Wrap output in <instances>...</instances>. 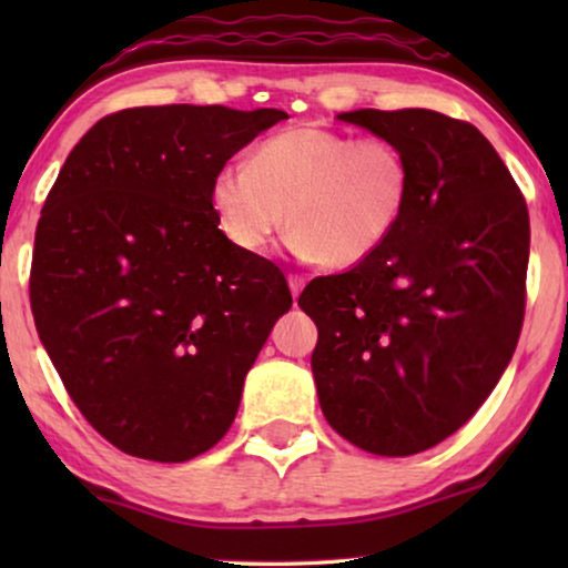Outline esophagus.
Masks as SVG:
<instances>
[{
	"label": "esophagus",
	"mask_w": 568,
	"mask_h": 568,
	"mask_svg": "<svg viewBox=\"0 0 568 568\" xmlns=\"http://www.w3.org/2000/svg\"><path fill=\"white\" fill-rule=\"evenodd\" d=\"M286 282H290V290H292L294 297H297V294L302 292V286H305L307 278L300 276V274H290V276H286Z\"/></svg>",
	"instance_id": "obj_1"
}]
</instances>
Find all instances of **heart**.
I'll use <instances>...</instances> for the list:
<instances>
[{
    "instance_id": "heart-1",
    "label": "heart",
    "mask_w": 568,
    "mask_h": 568,
    "mask_svg": "<svg viewBox=\"0 0 568 568\" xmlns=\"http://www.w3.org/2000/svg\"><path fill=\"white\" fill-rule=\"evenodd\" d=\"M410 201V168L383 136L300 123L255 146L247 165L212 178L209 204L237 251L266 253L284 222L302 258L354 266L387 243Z\"/></svg>"
}]
</instances>
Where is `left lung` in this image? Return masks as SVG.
Masks as SVG:
<instances>
[{
  "instance_id": "left-lung-1",
  "label": "left lung",
  "mask_w": 568,
  "mask_h": 568,
  "mask_svg": "<svg viewBox=\"0 0 568 568\" xmlns=\"http://www.w3.org/2000/svg\"><path fill=\"white\" fill-rule=\"evenodd\" d=\"M338 121L400 146L410 201L379 251L300 294L317 325V400L352 445L406 457L460 429L507 369L525 317L530 216L468 121L426 108H362Z\"/></svg>"
}]
</instances>
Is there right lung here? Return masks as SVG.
Wrapping results in <instances>:
<instances>
[{
  "label": "right lung",
  "mask_w": 568,
  "mask_h": 568,
  "mask_svg": "<svg viewBox=\"0 0 568 568\" xmlns=\"http://www.w3.org/2000/svg\"><path fill=\"white\" fill-rule=\"evenodd\" d=\"M276 108H126L69 152L45 199L30 307L69 398L121 453L185 463L235 422L247 369L292 307L278 266L237 251L212 178Z\"/></svg>",
  "instance_id": "right-lung-1"
}]
</instances>
